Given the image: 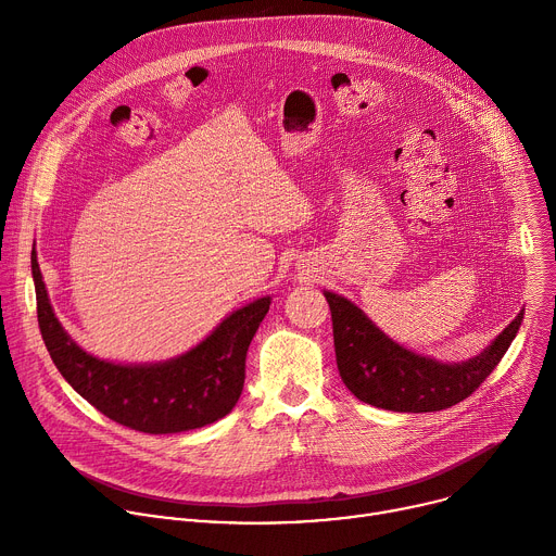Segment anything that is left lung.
Returning <instances> with one entry per match:
<instances>
[{
    "mask_svg": "<svg viewBox=\"0 0 556 556\" xmlns=\"http://www.w3.org/2000/svg\"><path fill=\"white\" fill-rule=\"evenodd\" d=\"M332 309L337 365L358 401L389 412L448 409L478 389L510 348L523 312L480 356L466 363H438L387 339L345 296L326 292Z\"/></svg>",
    "mask_w": 556,
    "mask_h": 556,
    "instance_id": "left-lung-1",
    "label": "left lung"
}]
</instances>
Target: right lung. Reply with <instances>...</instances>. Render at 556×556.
I'll return each instance as SVG.
<instances>
[{
    "label": "right lung",
    "mask_w": 556,
    "mask_h": 556,
    "mask_svg": "<svg viewBox=\"0 0 556 556\" xmlns=\"http://www.w3.org/2000/svg\"><path fill=\"white\" fill-rule=\"evenodd\" d=\"M37 319L61 376L110 420L161 435L206 427L240 401L247 352L270 307L257 299L230 316L191 352L155 365H116L78 348L61 328L48 301L39 266L33 268Z\"/></svg>",
    "instance_id": "obj_1"
}]
</instances>
